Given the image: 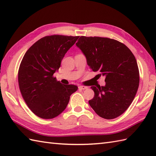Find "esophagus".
Segmentation results:
<instances>
[{
  "instance_id": "obj_1",
  "label": "esophagus",
  "mask_w": 156,
  "mask_h": 156,
  "mask_svg": "<svg viewBox=\"0 0 156 156\" xmlns=\"http://www.w3.org/2000/svg\"><path fill=\"white\" fill-rule=\"evenodd\" d=\"M78 88L80 89V90H86V89L88 88V87H84V86H79Z\"/></svg>"
}]
</instances>
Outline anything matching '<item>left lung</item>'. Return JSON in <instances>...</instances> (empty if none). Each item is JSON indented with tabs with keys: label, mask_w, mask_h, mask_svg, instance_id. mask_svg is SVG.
Listing matches in <instances>:
<instances>
[{
	"label": "left lung",
	"mask_w": 156,
	"mask_h": 156,
	"mask_svg": "<svg viewBox=\"0 0 156 156\" xmlns=\"http://www.w3.org/2000/svg\"><path fill=\"white\" fill-rule=\"evenodd\" d=\"M76 45L92 71H99L105 76V86L91 87L94 97L89 105L102 118L120 116L133 102L140 83L133 53L122 43L107 37L81 36Z\"/></svg>",
	"instance_id": "1"
}]
</instances>
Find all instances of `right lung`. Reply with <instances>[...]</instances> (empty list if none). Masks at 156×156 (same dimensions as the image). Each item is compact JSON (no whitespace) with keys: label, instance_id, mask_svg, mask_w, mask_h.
<instances>
[{"label":"right lung","instance_id":"right-lung-1","mask_svg":"<svg viewBox=\"0 0 156 156\" xmlns=\"http://www.w3.org/2000/svg\"><path fill=\"white\" fill-rule=\"evenodd\" d=\"M78 36L54 35L36 41L26 51L19 66L18 82L22 97L37 117L50 119L65 110L78 87L62 84L55 72Z\"/></svg>","mask_w":156,"mask_h":156}]
</instances>
